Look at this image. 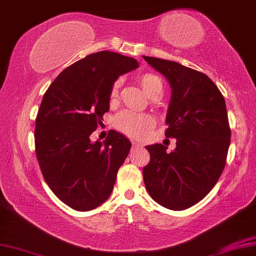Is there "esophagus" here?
I'll use <instances>...</instances> for the list:
<instances>
[{"instance_id":"1","label":"esophagus","mask_w":256,"mask_h":256,"mask_svg":"<svg viewBox=\"0 0 256 256\" xmlns=\"http://www.w3.org/2000/svg\"><path fill=\"white\" fill-rule=\"evenodd\" d=\"M132 144L134 148H143V144L138 143V142H136V140H132Z\"/></svg>"}]
</instances>
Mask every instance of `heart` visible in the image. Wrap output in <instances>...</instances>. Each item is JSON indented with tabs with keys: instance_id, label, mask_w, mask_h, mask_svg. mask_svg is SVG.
Masks as SVG:
<instances>
[{
	"instance_id": "1",
	"label": "heart",
	"mask_w": 256,
	"mask_h": 256,
	"mask_svg": "<svg viewBox=\"0 0 256 256\" xmlns=\"http://www.w3.org/2000/svg\"><path fill=\"white\" fill-rule=\"evenodd\" d=\"M140 84L144 92L150 97L161 95L164 92V81L159 76L154 73L140 74ZM121 86L120 78L113 82L110 90V100H116L119 95ZM113 124L118 130L132 137H145L156 126L154 118L146 113H136L132 111H124L114 118Z\"/></svg>"
}]
</instances>
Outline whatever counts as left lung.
Here are the masks:
<instances>
[{"label":"left lung","mask_w":256,"mask_h":256,"mask_svg":"<svg viewBox=\"0 0 256 256\" xmlns=\"http://www.w3.org/2000/svg\"><path fill=\"white\" fill-rule=\"evenodd\" d=\"M143 58L170 84L164 135L178 140L169 153L162 144L145 148L150 162L143 169L144 183L159 205L183 210L210 194L226 167L231 140L226 100L206 74L176 62Z\"/></svg>","instance_id":"left-lung-1"}]
</instances>
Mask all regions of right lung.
I'll return each mask as SVG.
<instances>
[{
    "label": "right lung",
    "mask_w": 256,
    "mask_h": 256,
    "mask_svg": "<svg viewBox=\"0 0 256 256\" xmlns=\"http://www.w3.org/2000/svg\"><path fill=\"white\" fill-rule=\"evenodd\" d=\"M137 68L132 57L100 51L65 68L43 96L35 153L51 191L73 210H95L111 194L132 144L114 130L103 143L90 135L108 112L113 82Z\"/></svg>",
    "instance_id": "add662e5"
}]
</instances>
